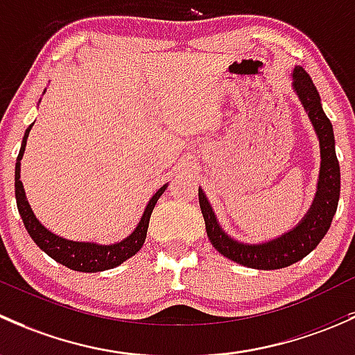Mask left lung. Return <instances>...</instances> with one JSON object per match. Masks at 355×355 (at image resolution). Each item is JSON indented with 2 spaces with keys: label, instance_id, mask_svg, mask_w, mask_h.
I'll use <instances>...</instances> for the list:
<instances>
[{
  "label": "left lung",
  "instance_id": "8db88e82",
  "mask_svg": "<svg viewBox=\"0 0 355 355\" xmlns=\"http://www.w3.org/2000/svg\"><path fill=\"white\" fill-rule=\"evenodd\" d=\"M292 89L297 94L304 111L308 112V118L311 119L318 140H320L321 153L316 195H314L311 208L302 217V220L292 231L272 241H266V243H239L220 227L203 189L198 188L200 208H202L205 227H207V236L210 243L225 258L248 266V268L279 270L308 257L330 229L334 215L337 211L338 198H340V166H338L337 153H335L334 126L324 114L320 94L304 68H294Z\"/></svg>",
  "mask_w": 355,
  "mask_h": 355
}]
</instances>
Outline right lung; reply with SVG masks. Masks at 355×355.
Segmentation results:
<instances>
[{"label":"right lung","mask_w":355,"mask_h":355,"mask_svg":"<svg viewBox=\"0 0 355 355\" xmlns=\"http://www.w3.org/2000/svg\"><path fill=\"white\" fill-rule=\"evenodd\" d=\"M46 92V90H44ZM32 126L25 130L24 140H21L20 153L17 157V166H15V198H17V207L18 214H20L21 220H24L25 229L31 234V237L34 239V243L53 259H56L61 265L68 266L69 270H75V272H104V270L114 268V266L121 265L123 261H126L128 258H131L133 254H137L140 251V248L144 246L145 237H147V229L148 222H150V215L153 207H155L157 200L162 196V193L166 191L167 184H164L162 188L157 189L155 195L152 196L150 202H148L147 208H145L144 215H141L140 222H138L137 229L126 237V239L119 241L114 244H97V243H82V241H69L64 237L56 236L51 231H47L41 222L35 218L34 211H32L31 205L27 202V196H25L24 184L20 181V160L24 157L25 145H27L28 133H31Z\"/></svg>","instance_id":"obj_1"}]
</instances>
